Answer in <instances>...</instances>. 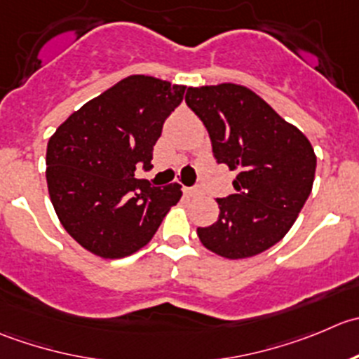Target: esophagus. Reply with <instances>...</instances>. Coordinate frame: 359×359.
<instances>
[{"label": "esophagus", "mask_w": 359, "mask_h": 359, "mask_svg": "<svg viewBox=\"0 0 359 359\" xmlns=\"http://www.w3.org/2000/svg\"><path fill=\"white\" fill-rule=\"evenodd\" d=\"M183 191H184V195H188V197H198V195L202 194V190L198 187H191V188L184 187Z\"/></svg>", "instance_id": "1"}]
</instances>
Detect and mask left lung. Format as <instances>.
I'll use <instances>...</instances> for the list:
<instances>
[{
  "instance_id": "8db88e82",
  "label": "left lung",
  "mask_w": 359,
  "mask_h": 359,
  "mask_svg": "<svg viewBox=\"0 0 359 359\" xmlns=\"http://www.w3.org/2000/svg\"><path fill=\"white\" fill-rule=\"evenodd\" d=\"M184 101L208 129L216 162L237 171L236 194L216 198L218 219L198 226V239L229 260L264 253L288 233L311 194V141L244 85L188 87Z\"/></svg>"
}]
</instances>
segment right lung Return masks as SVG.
<instances>
[{"instance_id": "right-lung-1", "label": "right lung", "mask_w": 359, "mask_h": 359, "mask_svg": "<svg viewBox=\"0 0 359 359\" xmlns=\"http://www.w3.org/2000/svg\"><path fill=\"white\" fill-rule=\"evenodd\" d=\"M184 85L133 74L60 123L47 147V184L66 232L92 255L123 258L147 246L181 198V184L134 178L151 168L162 126Z\"/></svg>"}]
</instances>
